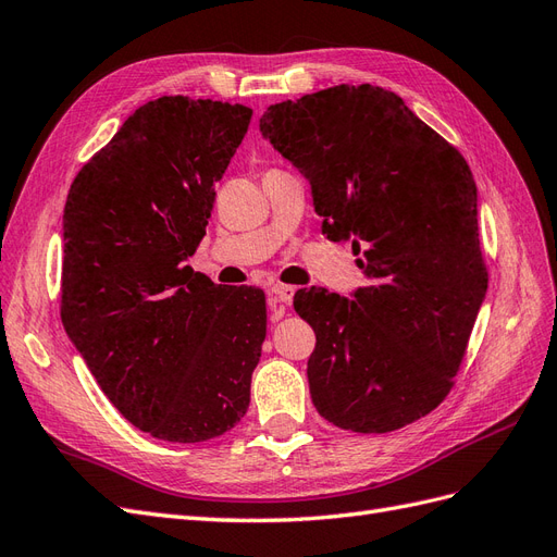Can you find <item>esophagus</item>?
Segmentation results:
<instances>
[{
  "label": "esophagus",
  "mask_w": 557,
  "mask_h": 557,
  "mask_svg": "<svg viewBox=\"0 0 557 557\" xmlns=\"http://www.w3.org/2000/svg\"><path fill=\"white\" fill-rule=\"evenodd\" d=\"M295 288L293 285H272L269 288V307H272V318H281L285 313V307L293 301Z\"/></svg>",
  "instance_id": "1"
}]
</instances>
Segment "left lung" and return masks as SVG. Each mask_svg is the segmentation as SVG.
Here are the masks:
<instances>
[{
  "instance_id": "8db88e82",
  "label": "left lung",
  "mask_w": 557,
  "mask_h": 557,
  "mask_svg": "<svg viewBox=\"0 0 557 557\" xmlns=\"http://www.w3.org/2000/svg\"><path fill=\"white\" fill-rule=\"evenodd\" d=\"M260 132L311 183L323 234L350 242L367 276L352 299L295 295L315 332L313 407L362 434L428 416L450 393L487 290L469 164L369 83L272 104Z\"/></svg>"
}]
</instances>
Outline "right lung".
I'll list each match as a JSON object with an SVG mask.
<instances>
[{
	"label": "right lung",
	"instance_id": "add662e5",
	"mask_svg": "<svg viewBox=\"0 0 557 557\" xmlns=\"http://www.w3.org/2000/svg\"><path fill=\"white\" fill-rule=\"evenodd\" d=\"M250 115L213 99H153L66 195L62 325L113 407L156 440L207 442L248 409L264 293H227L185 260Z\"/></svg>",
	"mask_w": 557,
	"mask_h": 557
}]
</instances>
